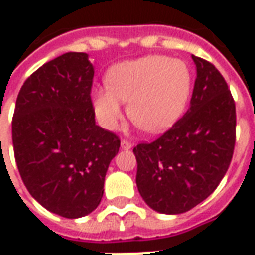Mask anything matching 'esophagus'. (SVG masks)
I'll return each mask as SVG.
<instances>
[{
    "label": "esophagus",
    "instance_id": "34e87169",
    "mask_svg": "<svg viewBox=\"0 0 255 255\" xmlns=\"http://www.w3.org/2000/svg\"><path fill=\"white\" fill-rule=\"evenodd\" d=\"M133 146L132 142H129V140H127V139H123L122 140V147L123 149H131Z\"/></svg>",
    "mask_w": 255,
    "mask_h": 255
}]
</instances>
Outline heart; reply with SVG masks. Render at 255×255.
<instances>
[{
  "instance_id": "b5f03b06",
  "label": "heart",
  "mask_w": 255,
  "mask_h": 255,
  "mask_svg": "<svg viewBox=\"0 0 255 255\" xmlns=\"http://www.w3.org/2000/svg\"><path fill=\"white\" fill-rule=\"evenodd\" d=\"M191 87V71L184 61L147 56L112 67L106 87L93 91V104L105 128L117 127L123 119V100L136 126L147 132H162L182 116Z\"/></svg>"
}]
</instances>
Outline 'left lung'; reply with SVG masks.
Returning <instances> with one entry per match:
<instances>
[{
	"instance_id": "8db88e82",
	"label": "left lung",
	"mask_w": 255,
	"mask_h": 255,
	"mask_svg": "<svg viewBox=\"0 0 255 255\" xmlns=\"http://www.w3.org/2000/svg\"><path fill=\"white\" fill-rule=\"evenodd\" d=\"M192 60L197 79L186 115L160 138L133 147L139 194L160 213H184L206 199L235 149V101L228 84L213 64Z\"/></svg>"
}]
</instances>
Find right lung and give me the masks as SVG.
I'll use <instances>...</instances> for the list:
<instances>
[{
	"label": "right lung",
	"mask_w": 255,
	"mask_h": 255,
	"mask_svg": "<svg viewBox=\"0 0 255 255\" xmlns=\"http://www.w3.org/2000/svg\"><path fill=\"white\" fill-rule=\"evenodd\" d=\"M94 68L86 53H65L27 78L16 100L12 140L28 192L52 213L78 219L104 195L120 138L95 124Z\"/></svg>",
	"instance_id": "add662e5"
}]
</instances>
